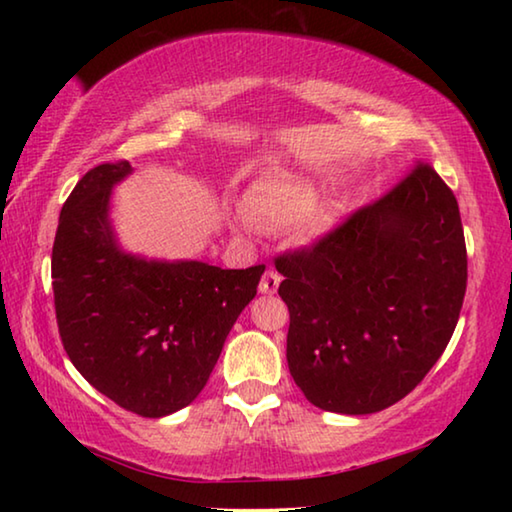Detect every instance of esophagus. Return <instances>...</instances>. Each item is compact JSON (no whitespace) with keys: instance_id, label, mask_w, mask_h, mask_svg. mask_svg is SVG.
<instances>
[{"instance_id":"esophagus-1","label":"esophagus","mask_w":512,"mask_h":512,"mask_svg":"<svg viewBox=\"0 0 512 512\" xmlns=\"http://www.w3.org/2000/svg\"><path fill=\"white\" fill-rule=\"evenodd\" d=\"M280 282H282V275L273 271V268H268V271L262 275V282H259V291L266 293V296H273V293H277Z\"/></svg>"}]
</instances>
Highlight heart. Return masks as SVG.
<instances>
[{"instance_id": "heart-1", "label": "heart", "mask_w": 512, "mask_h": 512, "mask_svg": "<svg viewBox=\"0 0 512 512\" xmlns=\"http://www.w3.org/2000/svg\"><path fill=\"white\" fill-rule=\"evenodd\" d=\"M318 187L289 176L259 178L246 194V212L250 219L266 228H291L302 223L309 235H323L336 223L332 205L316 207Z\"/></svg>"}]
</instances>
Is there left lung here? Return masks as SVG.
<instances>
[{
  "label": "left lung",
  "instance_id": "obj_1",
  "mask_svg": "<svg viewBox=\"0 0 512 512\" xmlns=\"http://www.w3.org/2000/svg\"><path fill=\"white\" fill-rule=\"evenodd\" d=\"M289 307L287 361L323 411L388 409L445 352L467 287V250L452 189L418 162L375 203L275 257Z\"/></svg>",
  "mask_w": 512,
  "mask_h": 512
}]
</instances>
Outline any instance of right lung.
<instances>
[{"instance_id":"1","label":"right lung","mask_w":512,"mask_h":512,"mask_svg":"<svg viewBox=\"0 0 512 512\" xmlns=\"http://www.w3.org/2000/svg\"><path fill=\"white\" fill-rule=\"evenodd\" d=\"M131 171L99 164L69 194L51 250L54 305L76 370L121 409L162 418L203 391L264 264L228 271L124 253L108 212Z\"/></svg>"}]
</instances>
